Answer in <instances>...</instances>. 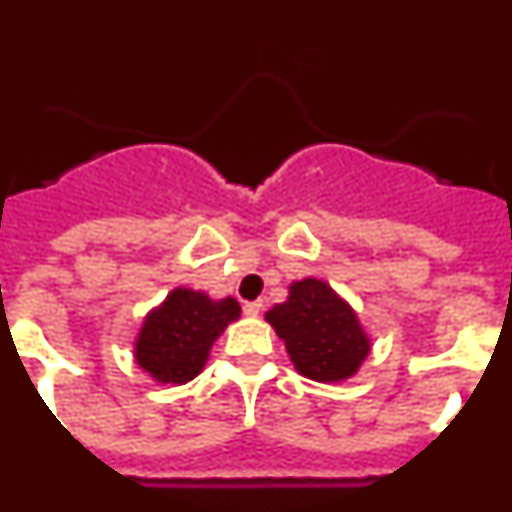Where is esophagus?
Here are the masks:
<instances>
[{
    "mask_svg": "<svg viewBox=\"0 0 512 512\" xmlns=\"http://www.w3.org/2000/svg\"><path fill=\"white\" fill-rule=\"evenodd\" d=\"M261 310H264V302H261V300L246 302V305H243V312H246L248 318H259Z\"/></svg>",
    "mask_w": 512,
    "mask_h": 512,
    "instance_id": "obj_1",
    "label": "esophagus"
}]
</instances>
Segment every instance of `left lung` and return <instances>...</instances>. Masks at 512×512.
<instances>
[{
    "instance_id": "1",
    "label": "left lung",
    "mask_w": 512,
    "mask_h": 512,
    "mask_svg": "<svg viewBox=\"0 0 512 512\" xmlns=\"http://www.w3.org/2000/svg\"><path fill=\"white\" fill-rule=\"evenodd\" d=\"M266 320L287 346L297 372L315 382L354 377L372 348L354 307L323 279L292 282L287 302L271 307Z\"/></svg>"
}]
</instances>
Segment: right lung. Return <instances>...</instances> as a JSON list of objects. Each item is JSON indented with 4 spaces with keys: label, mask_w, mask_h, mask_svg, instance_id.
Masks as SVG:
<instances>
[{
    "label": "right lung",
    "mask_w": 512,
    "mask_h": 512,
    "mask_svg": "<svg viewBox=\"0 0 512 512\" xmlns=\"http://www.w3.org/2000/svg\"><path fill=\"white\" fill-rule=\"evenodd\" d=\"M238 318L241 305L233 297L210 300L205 292L176 287L143 320L135 361L161 384L189 382L205 369L212 343Z\"/></svg>",
    "instance_id": "right-lung-1"
}]
</instances>
